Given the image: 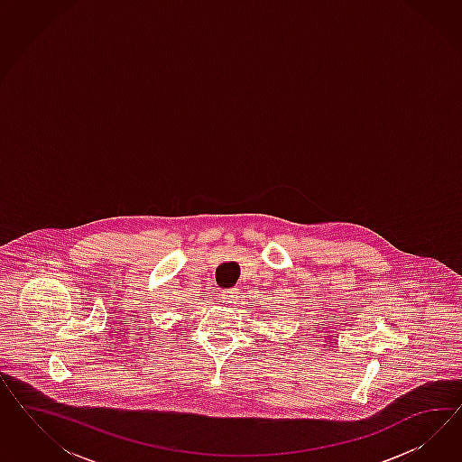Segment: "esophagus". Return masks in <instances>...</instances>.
<instances>
[{"instance_id": "obj_1", "label": "esophagus", "mask_w": 462, "mask_h": 462, "mask_svg": "<svg viewBox=\"0 0 462 462\" xmlns=\"http://www.w3.org/2000/svg\"><path fill=\"white\" fill-rule=\"evenodd\" d=\"M238 288H232V290H226L224 293L225 303H234L237 300Z\"/></svg>"}]
</instances>
